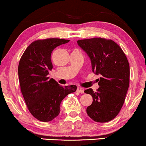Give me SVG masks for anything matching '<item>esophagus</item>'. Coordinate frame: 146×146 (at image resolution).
Listing matches in <instances>:
<instances>
[{
  "instance_id": "1",
  "label": "esophagus",
  "mask_w": 146,
  "mask_h": 146,
  "mask_svg": "<svg viewBox=\"0 0 146 146\" xmlns=\"http://www.w3.org/2000/svg\"><path fill=\"white\" fill-rule=\"evenodd\" d=\"M77 91H78V92H80V93H84V88H81V87H78V89H77Z\"/></svg>"
}]
</instances>
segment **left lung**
I'll use <instances>...</instances> for the list:
<instances>
[{
    "label": "left lung",
    "instance_id": "obj_1",
    "mask_svg": "<svg viewBox=\"0 0 146 146\" xmlns=\"http://www.w3.org/2000/svg\"><path fill=\"white\" fill-rule=\"evenodd\" d=\"M78 44L90 58L92 71L101 75L99 88L84 91L92 96L86 109L89 117L97 122H107L120 112L129 86L130 67L120 47L112 40L92 38L78 41Z\"/></svg>",
    "mask_w": 146,
    "mask_h": 146
}]
</instances>
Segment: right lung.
<instances>
[{"instance_id":"right-lung-1","label":"right lung","mask_w":146,"mask_h":146,"mask_svg":"<svg viewBox=\"0 0 146 146\" xmlns=\"http://www.w3.org/2000/svg\"><path fill=\"white\" fill-rule=\"evenodd\" d=\"M68 41L54 38L35 41L26 48L19 63V81L24 101L31 113L42 122L57 117L64 98L77 90L75 85L61 86L49 77L53 68L52 52Z\"/></svg>"}]
</instances>
